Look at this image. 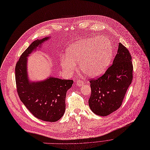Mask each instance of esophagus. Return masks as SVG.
Listing matches in <instances>:
<instances>
[{"label": "esophagus", "mask_w": 150, "mask_h": 150, "mask_svg": "<svg viewBox=\"0 0 150 150\" xmlns=\"http://www.w3.org/2000/svg\"><path fill=\"white\" fill-rule=\"evenodd\" d=\"M83 82L82 81H81V80H78L77 81H76V86H78V87H81V86H83Z\"/></svg>", "instance_id": "obj_1"}]
</instances>
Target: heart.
Masks as SVG:
<instances>
[{
  "label": "heart",
  "instance_id": "heart-1",
  "mask_svg": "<svg viewBox=\"0 0 150 150\" xmlns=\"http://www.w3.org/2000/svg\"><path fill=\"white\" fill-rule=\"evenodd\" d=\"M113 53L111 40L105 36L90 38L79 40L70 46L67 56L61 59L63 71L72 74L79 62L81 70L86 75L96 78L102 75L110 66Z\"/></svg>",
  "mask_w": 150,
  "mask_h": 150
}]
</instances>
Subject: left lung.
<instances>
[{"instance_id": "left-lung-1", "label": "left lung", "mask_w": 150, "mask_h": 150, "mask_svg": "<svg viewBox=\"0 0 150 150\" xmlns=\"http://www.w3.org/2000/svg\"><path fill=\"white\" fill-rule=\"evenodd\" d=\"M132 56L119 43L112 64L96 79L90 81L91 93L88 100L91 110L98 115L107 116L121 106L133 78Z\"/></svg>"}]
</instances>
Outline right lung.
I'll use <instances>...</instances> for the list:
<instances>
[{
    "instance_id": "obj_1",
    "label": "right lung",
    "mask_w": 150,
    "mask_h": 150,
    "mask_svg": "<svg viewBox=\"0 0 150 150\" xmlns=\"http://www.w3.org/2000/svg\"><path fill=\"white\" fill-rule=\"evenodd\" d=\"M50 38L35 40L21 54L16 66V81L19 98L28 110L38 119L55 122L64 113L66 92L73 80L49 76L45 80L31 81L28 72V57Z\"/></svg>"
}]
</instances>
